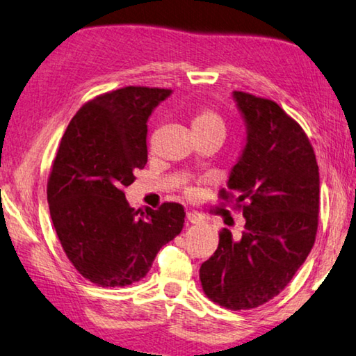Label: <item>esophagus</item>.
I'll return each instance as SVG.
<instances>
[{"instance_id":"34e87169","label":"esophagus","mask_w":356,"mask_h":356,"mask_svg":"<svg viewBox=\"0 0 356 356\" xmlns=\"http://www.w3.org/2000/svg\"><path fill=\"white\" fill-rule=\"evenodd\" d=\"M187 220H188L190 223H193V225L202 223V217L200 216V213H196V212H188L187 213Z\"/></svg>"}]
</instances>
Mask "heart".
Here are the masks:
<instances>
[{"label": "heart", "instance_id": "heart-1", "mask_svg": "<svg viewBox=\"0 0 356 356\" xmlns=\"http://www.w3.org/2000/svg\"><path fill=\"white\" fill-rule=\"evenodd\" d=\"M191 128H193L195 134H202L209 131L225 133L223 118L220 117L218 112L211 109V107H202V109L195 112L193 117H191Z\"/></svg>", "mask_w": 356, "mask_h": 356}]
</instances>
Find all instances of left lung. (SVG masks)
<instances>
[{
	"label": "left lung",
	"instance_id": "obj_1",
	"mask_svg": "<svg viewBox=\"0 0 356 356\" xmlns=\"http://www.w3.org/2000/svg\"><path fill=\"white\" fill-rule=\"evenodd\" d=\"M233 95L247 144L218 198L242 211L244 233L233 238L220 229L200 279L209 300L245 310L277 296L306 261L318 228L320 177L312 144L295 118L273 99Z\"/></svg>",
	"mask_w": 356,
	"mask_h": 356
}]
</instances>
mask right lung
<instances>
[{"label":"right lung","mask_w":356,"mask_h":356,"mask_svg":"<svg viewBox=\"0 0 356 356\" xmlns=\"http://www.w3.org/2000/svg\"><path fill=\"white\" fill-rule=\"evenodd\" d=\"M169 95L134 86L98 95L61 138L47 180L50 217L67 259L92 284L139 282L184 228L182 204L134 211L123 191L147 163V120Z\"/></svg>","instance_id":"1"}]
</instances>
